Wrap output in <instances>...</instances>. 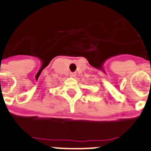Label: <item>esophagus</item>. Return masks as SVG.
Instances as JSON below:
<instances>
[{
    "instance_id": "1",
    "label": "esophagus",
    "mask_w": 151,
    "mask_h": 151,
    "mask_svg": "<svg viewBox=\"0 0 151 151\" xmlns=\"http://www.w3.org/2000/svg\"><path fill=\"white\" fill-rule=\"evenodd\" d=\"M76 76V73H70V76L71 77H75Z\"/></svg>"
}]
</instances>
